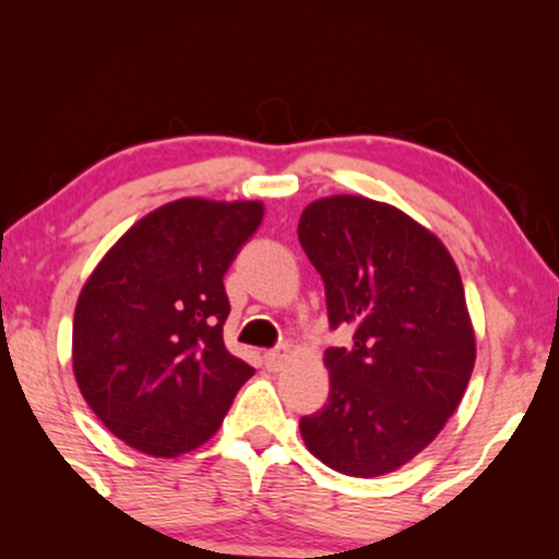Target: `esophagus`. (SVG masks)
<instances>
[{
    "label": "esophagus",
    "instance_id": "esophagus-1",
    "mask_svg": "<svg viewBox=\"0 0 559 559\" xmlns=\"http://www.w3.org/2000/svg\"><path fill=\"white\" fill-rule=\"evenodd\" d=\"M287 358H289V348L287 346H280V348H274V350H266L264 364H266V369H270V371H280L282 364H285Z\"/></svg>",
    "mask_w": 559,
    "mask_h": 559
}]
</instances>
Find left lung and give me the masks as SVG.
Wrapping results in <instances>:
<instances>
[{
  "instance_id": "8db88e82",
  "label": "left lung",
  "mask_w": 559,
  "mask_h": 559,
  "mask_svg": "<svg viewBox=\"0 0 559 559\" xmlns=\"http://www.w3.org/2000/svg\"><path fill=\"white\" fill-rule=\"evenodd\" d=\"M297 236L325 282L331 328L354 331L350 346L325 348L331 394L300 419L302 440L343 476H384L438 438L471 381L461 272L430 228L364 195L305 205Z\"/></svg>"
}]
</instances>
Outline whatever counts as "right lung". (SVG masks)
<instances>
[{
    "label": "right lung",
    "instance_id": "obj_1",
    "mask_svg": "<svg viewBox=\"0 0 559 559\" xmlns=\"http://www.w3.org/2000/svg\"><path fill=\"white\" fill-rule=\"evenodd\" d=\"M262 218V201L178 198L136 221L83 285L75 384L129 448L155 457L201 448L254 373L224 346V274Z\"/></svg>",
    "mask_w": 559,
    "mask_h": 559
}]
</instances>
